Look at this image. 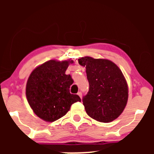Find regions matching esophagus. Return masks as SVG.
Returning a JSON list of instances; mask_svg holds the SVG:
<instances>
[{
    "mask_svg": "<svg viewBox=\"0 0 154 154\" xmlns=\"http://www.w3.org/2000/svg\"><path fill=\"white\" fill-rule=\"evenodd\" d=\"M77 95H78L80 97V98H82V93H81V92H78V93H77Z\"/></svg>",
    "mask_w": 154,
    "mask_h": 154,
    "instance_id": "1",
    "label": "esophagus"
}]
</instances>
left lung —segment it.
<instances>
[{
	"label": "left lung",
	"instance_id": "1",
	"mask_svg": "<svg viewBox=\"0 0 154 154\" xmlns=\"http://www.w3.org/2000/svg\"><path fill=\"white\" fill-rule=\"evenodd\" d=\"M79 63L85 66L89 91L82 98L86 113L100 122L116 119L126 106L128 87L120 69L107 59L80 58Z\"/></svg>",
	"mask_w": 154,
	"mask_h": 154
}]
</instances>
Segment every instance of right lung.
Returning <instances> with one entry per match:
<instances>
[{
  "label": "right lung",
  "instance_id": "add662e5",
  "mask_svg": "<svg viewBox=\"0 0 154 154\" xmlns=\"http://www.w3.org/2000/svg\"><path fill=\"white\" fill-rule=\"evenodd\" d=\"M70 63L73 61L50 60L35 68L29 75L26 86V98L40 119L56 121L68 112L72 104L81 101L78 95L70 93L74 81L71 75L65 74Z\"/></svg>",
  "mask_w": 154,
  "mask_h": 154
}]
</instances>
